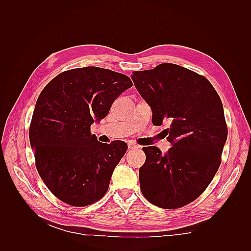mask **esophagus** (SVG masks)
Segmentation results:
<instances>
[{
    "mask_svg": "<svg viewBox=\"0 0 251 251\" xmlns=\"http://www.w3.org/2000/svg\"><path fill=\"white\" fill-rule=\"evenodd\" d=\"M127 148H128V150H136L138 148V146H136L135 143H133V142H128L127 143Z\"/></svg>",
    "mask_w": 251,
    "mask_h": 251,
    "instance_id": "esophagus-1",
    "label": "esophagus"
}]
</instances>
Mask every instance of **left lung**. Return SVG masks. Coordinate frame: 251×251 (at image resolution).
I'll return each mask as SVG.
<instances>
[{
    "instance_id": "obj_1",
    "label": "left lung",
    "mask_w": 251,
    "mask_h": 251,
    "mask_svg": "<svg viewBox=\"0 0 251 251\" xmlns=\"http://www.w3.org/2000/svg\"><path fill=\"white\" fill-rule=\"evenodd\" d=\"M151 107L155 126L164 130L172 148L162 154L146 147L139 169L143 196L156 206L178 208L205 191L221 163L227 126L221 100L204 76L179 65L164 63L131 75Z\"/></svg>"
}]
</instances>
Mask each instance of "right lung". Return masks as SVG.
Listing matches in <instances>:
<instances>
[{
	"instance_id": "add662e5",
	"label": "right lung",
	"mask_w": 251,
	"mask_h": 251,
	"mask_svg": "<svg viewBox=\"0 0 251 251\" xmlns=\"http://www.w3.org/2000/svg\"><path fill=\"white\" fill-rule=\"evenodd\" d=\"M133 86L125 74L83 67L58 74L37 98L29 130L35 165L56 198L87 206L107 193L127 146L98 142L90 126L108 115L114 100Z\"/></svg>"
}]
</instances>
